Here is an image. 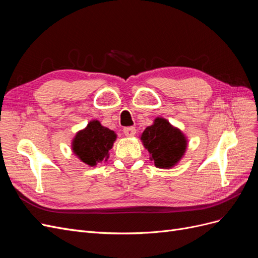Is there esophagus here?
Listing matches in <instances>:
<instances>
[{
  "label": "esophagus",
  "instance_id": "esophagus-1",
  "mask_svg": "<svg viewBox=\"0 0 258 258\" xmlns=\"http://www.w3.org/2000/svg\"><path fill=\"white\" fill-rule=\"evenodd\" d=\"M122 131H123V134L126 135L127 137H134V136L136 135V132H137L136 128L132 127V126H130V127H124Z\"/></svg>",
  "mask_w": 258,
  "mask_h": 258
}]
</instances>
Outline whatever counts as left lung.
<instances>
[{
  "label": "left lung",
  "instance_id": "obj_1",
  "mask_svg": "<svg viewBox=\"0 0 258 258\" xmlns=\"http://www.w3.org/2000/svg\"><path fill=\"white\" fill-rule=\"evenodd\" d=\"M141 140L157 168H171L179 161L186 151V139L178 129L163 118H156L147 127Z\"/></svg>",
  "mask_w": 258,
  "mask_h": 258
}]
</instances>
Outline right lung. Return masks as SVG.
<instances>
[{
  "mask_svg": "<svg viewBox=\"0 0 258 258\" xmlns=\"http://www.w3.org/2000/svg\"><path fill=\"white\" fill-rule=\"evenodd\" d=\"M116 140L115 132L101 126L100 121L92 120L73 140V152L86 165L95 167L108 157Z\"/></svg>",
  "mask_w": 258,
  "mask_h": 258,
  "instance_id": "add662e5",
  "label": "right lung"
}]
</instances>
